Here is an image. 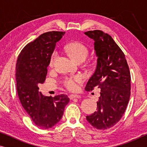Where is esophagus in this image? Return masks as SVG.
Segmentation results:
<instances>
[{"label":"esophagus","mask_w":147,"mask_h":147,"mask_svg":"<svg viewBox=\"0 0 147 147\" xmlns=\"http://www.w3.org/2000/svg\"><path fill=\"white\" fill-rule=\"evenodd\" d=\"M69 97L70 99L72 100V99H74V98H81V96H80V95H78V94H70Z\"/></svg>","instance_id":"1"}]
</instances>
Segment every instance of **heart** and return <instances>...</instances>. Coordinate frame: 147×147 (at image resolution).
Instances as JSON below:
<instances>
[{
	"instance_id": "heart-1",
	"label": "heart",
	"mask_w": 147,
	"mask_h": 147,
	"mask_svg": "<svg viewBox=\"0 0 147 147\" xmlns=\"http://www.w3.org/2000/svg\"><path fill=\"white\" fill-rule=\"evenodd\" d=\"M63 51L68 54L76 61H84L88 55V48L85 44L81 42H73L64 46ZM57 58V53L53 52L51 56L49 61L50 66H53ZM83 76L80 74L76 76H67L63 80V85L69 90H74L78 87V84L83 81Z\"/></svg>"
}]
</instances>
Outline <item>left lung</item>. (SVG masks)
Here are the masks:
<instances>
[{
	"mask_svg": "<svg viewBox=\"0 0 147 147\" xmlns=\"http://www.w3.org/2000/svg\"><path fill=\"white\" fill-rule=\"evenodd\" d=\"M94 41L97 65L85 90L101 89L97 110L86 120L94 128L106 130L121 119L130 96V73L125 55L112 37L100 30L84 33Z\"/></svg>",
	"mask_w": 147,
	"mask_h": 147,
	"instance_id": "8db88e82",
	"label": "left lung"
}]
</instances>
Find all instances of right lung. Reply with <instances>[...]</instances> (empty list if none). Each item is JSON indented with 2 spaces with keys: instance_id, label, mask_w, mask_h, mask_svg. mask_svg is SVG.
<instances>
[{
  "instance_id": "right-lung-1",
  "label": "right lung",
  "mask_w": 147,
  "mask_h": 147,
  "mask_svg": "<svg viewBox=\"0 0 147 147\" xmlns=\"http://www.w3.org/2000/svg\"><path fill=\"white\" fill-rule=\"evenodd\" d=\"M65 32L49 31L42 34L22 49L16 64L17 90L20 102L37 126L51 128L61 120L69 102L65 94L44 96L38 84L45 82L51 56L56 43Z\"/></svg>"
}]
</instances>
